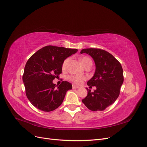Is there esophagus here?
Here are the masks:
<instances>
[{
  "mask_svg": "<svg viewBox=\"0 0 147 147\" xmlns=\"http://www.w3.org/2000/svg\"><path fill=\"white\" fill-rule=\"evenodd\" d=\"M78 88H79V86L76 85H73V89H78Z\"/></svg>",
  "mask_w": 147,
  "mask_h": 147,
  "instance_id": "34e87169",
  "label": "esophagus"
}]
</instances>
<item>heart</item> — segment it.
<instances>
[{"instance_id": "b5f03b06", "label": "heart", "mask_w": 147, "mask_h": 147, "mask_svg": "<svg viewBox=\"0 0 147 147\" xmlns=\"http://www.w3.org/2000/svg\"><path fill=\"white\" fill-rule=\"evenodd\" d=\"M81 62L82 63V64L85 67L89 64L90 63H92V60L89 57H84L81 58ZM69 61V58H67L64 60V61L63 62L62 64V69L63 70H66L67 68V66H68V63ZM87 78L86 76H76V75H70V76H68V79L72 82L74 84H77L79 85L81 84L84 81L86 80Z\"/></svg>"}]
</instances>
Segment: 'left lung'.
Instances as JSON below:
<instances>
[{"label":"left lung","mask_w":147,"mask_h":147,"mask_svg":"<svg viewBox=\"0 0 147 147\" xmlns=\"http://www.w3.org/2000/svg\"><path fill=\"white\" fill-rule=\"evenodd\" d=\"M80 53H86L93 58L95 72L87 85L97 88L93 92L87 89V95L82 102L91 111H103L119 97L124 81L122 66L111 53L102 49H84Z\"/></svg>","instance_id":"1"}]
</instances>
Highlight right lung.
Instances as JSON below:
<instances>
[{"mask_svg": "<svg viewBox=\"0 0 147 147\" xmlns=\"http://www.w3.org/2000/svg\"><path fill=\"white\" fill-rule=\"evenodd\" d=\"M78 49L47 45L33 54L24 67L23 81L29 102L37 109L52 111L59 107L66 92L72 89L68 81L56 87L53 80L61 73L63 62Z\"/></svg>", "mask_w": 147, "mask_h": 147, "instance_id": "1", "label": "right lung"}]
</instances>
